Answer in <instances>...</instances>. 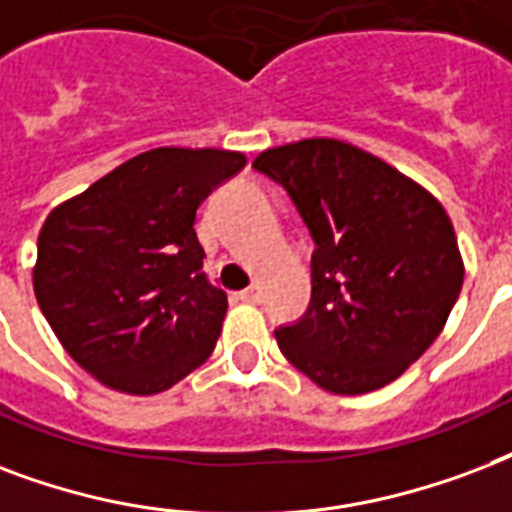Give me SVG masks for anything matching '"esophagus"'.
I'll return each instance as SVG.
<instances>
[{
  "instance_id": "esophagus-1",
  "label": "esophagus",
  "mask_w": 512,
  "mask_h": 512,
  "mask_svg": "<svg viewBox=\"0 0 512 512\" xmlns=\"http://www.w3.org/2000/svg\"><path fill=\"white\" fill-rule=\"evenodd\" d=\"M240 299L248 301V304H259L261 288H259V285H251V288H245V291H240Z\"/></svg>"
}]
</instances>
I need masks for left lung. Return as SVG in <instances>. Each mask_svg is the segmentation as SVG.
Wrapping results in <instances>:
<instances>
[{"label": "left lung", "mask_w": 512, "mask_h": 512, "mask_svg": "<svg viewBox=\"0 0 512 512\" xmlns=\"http://www.w3.org/2000/svg\"><path fill=\"white\" fill-rule=\"evenodd\" d=\"M253 168L296 202L315 240L312 301L277 347L334 395L395 382L438 339L465 264L443 205L414 178L336 138L272 146Z\"/></svg>", "instance_id": "8db88e82"}]
</instances>
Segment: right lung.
<instances>
[{
  "label": "right lung",
  "instance_id": "right-lung-1",
  "mask_svg": "<svg viewBox=\"0 0 512 512\" xmlns=\"http://www.w3.org/2000/svg\"><path fill=\"white\" fill-rule=\"evenodd\" d=\"M243 152L160 146L55 205L34 264L39 310L87 374L157 395L202 366L227 293L202 272L194 219Z\"/></svg>",
  "mask_w": 512,
  "mask_h": 512
}]
</instances>
